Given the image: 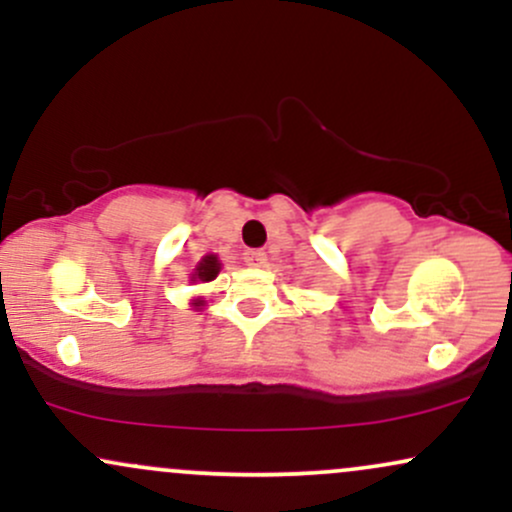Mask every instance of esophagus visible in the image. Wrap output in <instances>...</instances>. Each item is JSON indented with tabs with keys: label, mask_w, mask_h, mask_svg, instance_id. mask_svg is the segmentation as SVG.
Returning a JSON list of instances; mask_svg holds the SVG:
<instances>
[{
	"label": "esophagus",
	"mask_w": 512,
	"mask_h": 512,
	"mask_svg": "<svg viewBox=\"0 0 512 512\" xmlns=\"http://www.w3.org/2000/svg\"><path fill=\"white\" fill-rule=\"evenodd\" d=\"M243 260L248 267H264V262H267V252L264 250H248L243 255Z\"/></svg>",
	"instance_id": "1"
}]
</instances>
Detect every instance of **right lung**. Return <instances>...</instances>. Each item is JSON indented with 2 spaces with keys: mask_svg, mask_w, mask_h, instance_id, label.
I'll return each instance as SVG.
<instances>
[{
  "mask_svg": "<svg viewBox=\"0 0 512 512\" xmlns=\"http://www.w3.org/2000/svg\"><path fill=\"white\" fill-rule=\"evenodd\" d=\"M219 272H221V260H219V255H214V252H209V255H204L202 260L197 262V267H195V272L190 274V284H209V281H214L216 276H219ZM204 298L202 296H197V298H192L190 301V305L195 310H202L204 308Z\"/></svg>",
  "mask_w": 512,
  "mask_h": 512,
  "instance_id": "1",
  "label": "right lung"
}]
</instances>
